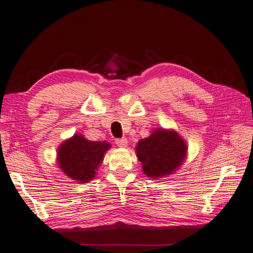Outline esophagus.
<instances>
[{
	"label": "esophagus",
	"mask_w": 253,
	"mask_h": 253,
	"mask_svg": "<svg viewBox=\"0 0 253 253\" xmlns=\"http://www.w3.org/2000/svg\"><path fill=\"white\" fill-rule=\"evenodd\" d=\"M115 143L117 144V146L122 147V148H125V147H127V145H128V140H127V138H118V139L115 140Z\"/></svg>",
	"instance_id": "obj_1"
}]
</instances>
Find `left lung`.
<instances>
[{
  "label": "left lung",
  "instance_id": "obj_1",
  "mask_svg": "<svg viewBox=\"0 0 253 253\" xmlns=\"http://www.w3.org/2000/svg\"><path fill=\"white\" fill-rule=\"evenodd\" d=\"M135 148L144 174L154 179L174 174L187 156L185 139L176 130L165 128L154 129L146 138L139 139Z\"/></svg>",
  "mask_w": 253,
  "mask_h": 253
}]
</instances>
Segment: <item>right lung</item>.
I'll use <instances>...</instances> for the list:
<instances>
[{"label":"right lung","instance_id":"add662e5","mask_svg":"<svg viewBox=\"0 0 253 253\" xmlns=\"http://www.w3.org/2000/svg\"><path fill=\"white\" fill-rule=\"evenodd\" d=\"M108 142H92L84 135L75 134L60 144L57 164L68 177L78 183H89L96 177L97 170L110 149Z\"/></svg>","mask_w":253,"mask_h":253}]
</instances>
